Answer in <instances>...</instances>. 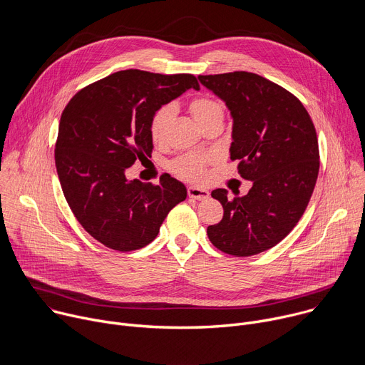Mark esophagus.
Segmentation results:
<instances>
[{
	"label": "esophagus",
	"mask_w": 365,
	"mask_h": 365,
	"mask_svg": "<svg viewBox=\"0 0 365 365\" xmlns=\"http://www.w3.org/2000/svg\"><path fill=\"white\" fill-rule=\"evenodd\" d=\"M187 195L192 199H197V200H205L206 197H210V192L206 189L197 187V186H189L187 187Z\"/></svg>",
	"instance_id": "obj_1"
}]
</instances>
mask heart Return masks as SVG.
Instances as JSON below:
<instances>
[{
  "mask_svg": "<svg viewBox=\"0 0 365 365\" xmlns=\"http://www.w3.org/2000/svg\"><path fill=\"white\" fill-rule=\"evenodd\" d=\"M189 110L200 127L212 121H218V120L222 121L224 118V107L221 106V102L210 96H197L192 99L189 103ZM173 115H175L173 106H163L153 114L150 120L148 131L154 143H160L165 140ZM211 162H212L211 154L190 153L175 160L172 165V169L183 179L199 182L203 179L205 169Z\"/></svg>",
  "mask_w": 365,
  "mask_h": 365,
  "instance_id": "1",
  "label": "heart"
}]
</instances>
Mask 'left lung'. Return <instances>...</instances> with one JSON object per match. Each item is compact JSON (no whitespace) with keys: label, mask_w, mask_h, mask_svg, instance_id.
<instances>
[{"label":"left lung","mask_w":365,"mask_h":365,"mask_svg":"<svg viewBox=\"0 0 365 365\" xmlns=\"http://www.w3.org/2000/svg\"><path fill=\"white\" fill-rule=\"evenodd\" d=\"M197 79L230 110L231 160H240V176L252 183L245 196L212 190L224 217L206 234L230 255L263 252L294 228L314 193L319 172L315 125L293 93L259 75L231 72Z\"/></svg>","instance_id":"8db88e82"}]
</instances>
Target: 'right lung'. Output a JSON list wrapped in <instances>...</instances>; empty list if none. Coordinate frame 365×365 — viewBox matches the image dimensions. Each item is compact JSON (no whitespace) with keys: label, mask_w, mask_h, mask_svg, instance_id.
<instances>
[{"label":"right lung","mask_w":365,"mask_h":365,"mask_svg":"<svg viewBox=\"0 0 365 365\" xmlns=\"http://www.w3.org/2000/svg\"><path fill=\"white\" fill-rule=\"evenodd\" d=\"M190 88L199 83L187 73L120 71L81 89L63 110L55 150L61 186L79 224L106 247H145L186 199L185 185L170 175L154 186L128 180L125 170L151 158L153 114Z\"/></svg>","instance_id":"1"}]
</instances>
